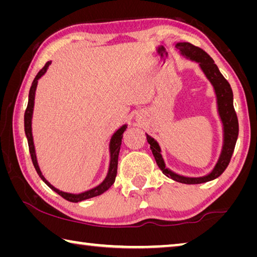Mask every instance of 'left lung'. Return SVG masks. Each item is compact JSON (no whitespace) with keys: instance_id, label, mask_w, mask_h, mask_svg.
Returning a JSON list of instances; mask_svg holds the SVG:
<instances>
[{"instance_id":"obj_1","label":"left lung","mask_w":257,"mask_h":257,"mask_svg":"<svg viewBox=\"0 0 257 257\" xmlns=\"http://www.w3.org/2000/svg\"><path fill=\"white\" fill-rule=\"evenodd\" d=\"M176 47L179 50L181 55H184L185 58L191 61H195V62H197L199 64V68L202 69L204 75L206 76L208 81L211 82L213 88H214L217 104V112H219L221 122H222L223 125L222 150H221V154L219 156V160H217L215 167L213 168V170L208 173V175L203 177H185L178 175V173L171 171L170 169L165 167L164 160L162 158V154H161V147L159 145V143L147 134L146 138L149 144L151 145L152 153L154 155L156 163H158L161 171H162L165 176L171 178L172 180L181 182V184H203V182L211 181L222 175L223 171L227 169L230 160H231L239 132L237 114L233 108V94L230 84L222 76V73L220 72L219 68H217L216 64L214 63V61H213V59L205 51H203L202 49H199V47L187 42L177 43Z\"/></svg>"}]
</instances>
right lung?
Here are the masks:
<instances>
[{
  "label": "right lung",
  "instance_id": "1",
  "mask_svg": "<svg viewBox=\"0 0 257 257\" xmlns=\"http://www.w3.org/2000/svg\"><path fill=\"white\" fill-rule=\"evenodd\" d=\"M50 64H51V61H49V62H47L45 66L43 67L42 70L37 73L36 77H35V79H34L33 84H32V87H30L29 96H28V105H27V108H26V112H25V133H26V137H27V141H28L29 153H30V156H32L33 164H34L35 169H36L38 176L41 177V179L44 181L45 184L49 186L52 190H54L55 193H58L60 196H62L64 199H67V201H69V202L78 203V202L85 201V199L98 196V195L103 194L104 191H106L113 184H114L115 177H116V171H118V158H119L120 146H121V142H122V136H123L124 130L127 129V124H123L122 127H120L114 134H113V136L111 137V141H110V167H108L107 176H106L105 179L103 180L102 184H99L98 186H96L93 189L84 191V193H81V194L64 193V191L59 190L58 188H55L54 186H52L50 182L45 179L44 176L42 175L41 169H40V167H38L36 153H35L33 133H32V119H33V111H34L35 92H36L37 82H38V79H40V78L46 72L47 68H49Z\"/></svg>",
  "mask_w": 257,
  "mask_h": 257
}]
</instances>
